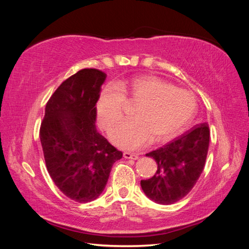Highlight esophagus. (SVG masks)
Listing matches in <instances>:
<instances>
[{
	"label": "esophagus",
	"instance_id": "esophagus-1",
	"mask_svg": "<svg viewBox=\"0 0 249 249\" xmlns=\"http://www.w3.org/2000/svg\"><path fill=\"white\" fill-rule=\"evenodd\" d=\"M124 157L125 158V159H131V160H137V159H139V156L138 155H135V154H132V153H129V152H124Z\"/></svg>",
	"mask_w": 249,
	"mask_h": 249
}]
</instances>
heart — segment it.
I'll return each instance as SVG.
<instances>
[{
    "label": "heart",
    "instance_id": "heart-1",
    "mask_svg": "<svg viewBox=\"0 0 249 249\" xmlns=\"http://www.w3.org/2000/svg\"><path fill=\"white\" fill-rule=\"evenodd\" d=\"M125 103L138 105L134 120L120 124L110 137L115 145L127 150L140 149L153 140L162 143L176 138L196 111L191 92L157 77H139L104 88L96 111L105 130L109 132L122 122Z\"/></svg>",
    "mask_w": 249,
    "mask_h": 249
}]
</instances>
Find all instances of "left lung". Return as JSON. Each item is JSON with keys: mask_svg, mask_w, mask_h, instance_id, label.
Wrapping results in <instances>:
<instances>
[{"mask_svg": "<svg viewBox=\"0 0 249 249\" xmlns=\"http://www.w3.org/2000/svg\"><path fill=\"white\" fill-rule=\"evenodd\" d=\"M209 141V125L200 124L168 144L146 154L158 164L156 175L140 182L146 196L160 205H171L185 197L205 167Z\"/></svg>", "mask_w": 249, "mask_h": 249, "instance_id": "left-lung-1", "label": "left lung"}]
</instances>
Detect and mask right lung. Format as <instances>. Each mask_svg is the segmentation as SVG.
I'll return each mask as SVG.
<instances>
[{"mask_svg": "<svg viewBox=\"0 0 249 249\" xmlns=\"http://www.w3.org/2000/svg\"><path fill=\"white\" fill-rule=\"evenodd\" d=\"M107 74L84 69L65 80L47 103L40 126L44 160L53 182L78 202L96 199L123 153L95 127L96 107Z\"/></svg>", "mask_w": 249, "mask_h": 249, "instance_id": "right-lung-1", "label": "right lung"}]
</instances>
